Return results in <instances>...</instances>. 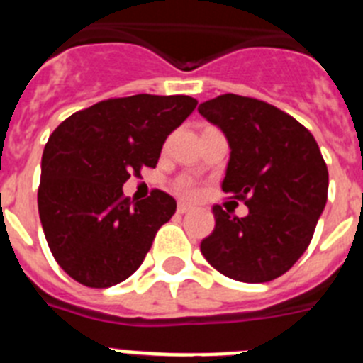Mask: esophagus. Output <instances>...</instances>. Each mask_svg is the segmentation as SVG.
<instances>
[{
  "label": "esophagus",
  "instance_id": "1",
  "mask_svg": "<svg viewBox=\"0 0 363 363\" xmlns=\"http://www.w3.org/2000/svg\"><path fill=\"white\" fill-rule=\"evenodd\" d=\"M191 211H192L191 205H187V203H178V213H179V214H187V213H191Z\"/></svg>",
  "mask_w": 363,
  "mask_h": 363
}]
</instances>
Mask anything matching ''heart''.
<instances>
[{
    "mask_svg": "<svg viewBox=\"0 0 363 363\" xmlns=\"http://www.w3.org/2000/svg\"><path fill=\"white\" fill-rule=\"evenodd\" d=\"M176 191H178L182 196H192V194H194V185H192L189 179H182V182H178V185H176Z\"/></svg>",
    "mask_w": 363,
    "mask_h": 363,
    "instance_id": "1",
    "label": "heart"
}]
</instances>
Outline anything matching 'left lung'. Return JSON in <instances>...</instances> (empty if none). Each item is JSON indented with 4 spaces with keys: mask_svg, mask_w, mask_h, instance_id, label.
Listing matches in <instances>:
<instances>
[{
    "mask_svg": "<svg viewBox=\"0 0 363 363\" xmlns=\"http://www.w3.org/2000/svg\"><path fill=\"white\" fill-rule=\"evenodd\" d=\"M198 111L229 142L221 189L249 207L238 218L214 205L216 225L201 255L233 280H274L306 252L325 207L329 172L318 143L293 116L255 98L221 94Z\"/></svg>",
    "mask_w": 363,
    "mask_h": 363,
    "instance_id": "1",
    "label": "left lung"
}]
</instances>
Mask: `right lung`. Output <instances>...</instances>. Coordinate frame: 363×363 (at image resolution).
Listing matches in <instances>:
<instances>
[{
    "label": "right lung",
    "instance_id": "add662e5",
    "mask_svg": "<svg viewBox=\"0 0 363 363\" xmlns=\"http://www.w3.org/2000/svg\"><path fill=\"white\" fill-rule=\"evenodd\" d=\"M196 105L191 96L136 94L57 125L41 158L38 211L50 252L70 278L105 289L142 265L176 200L152 191L130 203L121 187L142 167H156L167 136Z\"/></svg>",
    "mask_w": 363,
    "mask_h": 363
}]
</instances>
